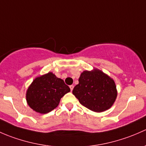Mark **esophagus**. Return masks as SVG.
Here are the masks:
<instances>
[{"instance_id":"obj_1","label":"esophagus","mask_w":146,"mask_h":146,"mask_svg":"<svg viewBox=\"0 0 146 146\" xmlns=\"http://www.w3.org/2000/svg\"><path fill=\"white\" fill-rule=\"evenodd\" d=\"M70 90H71V91H72V90H73V88H74V86L73 85L70 86Z\"/></svg>"}]
</instances>
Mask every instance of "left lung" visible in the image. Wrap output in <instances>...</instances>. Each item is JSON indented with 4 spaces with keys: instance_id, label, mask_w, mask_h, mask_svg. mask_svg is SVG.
<instances>
[{
    "instance_id": "8db88e82",
    "label": "left lung",
    "mask_w": 146,
    "mask_h": 146,
    "mask_svg": "<svg viewBox=\"0 0 146 146\" xmlns=\"http://www.w3.org/2000/svg\"><path fill=\"white\" fill-rule=\"evenodd\" d=\"M72 94L79 103L96 112L110 109L117 96L116 85L112 78L98 69L84 71Z\"/></svg>"
}]
</instances>
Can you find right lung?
Segmentation results:
<instances>
[{"label":"right lung","instance_id":"right-lung-1","mask_svg":"<svg viewBox=\"0 0 146 146\" xmlns=\"http://www.w3.org/2000/svg\"><path fill=\"white\" fill-rule=\"evenodd\" d=\"M70 91L62 79L48 72L36 78L27 91L29 106L40 114H46L59 105L61 98Z\"/></svg>","mask_w":146,"mask_h":146}]
</instances>
